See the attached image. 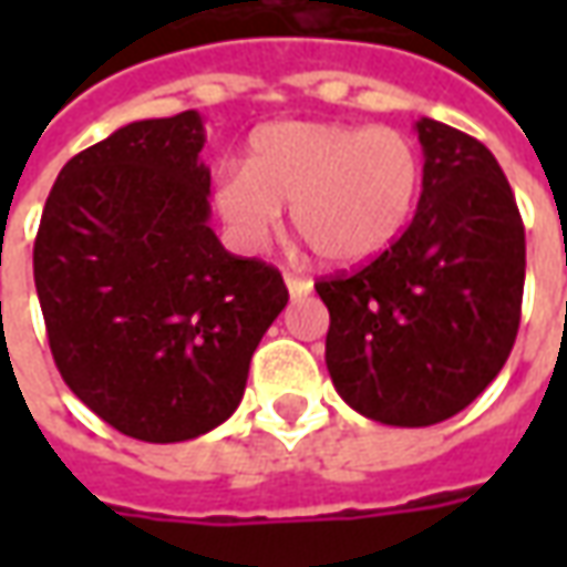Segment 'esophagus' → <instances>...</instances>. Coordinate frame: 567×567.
<instances>
[{"instance_id":"obj_1","label":"esophagus","mask_w":567,"mask_h":567,"mask_svg":"<svg viewBox=\"0 0 567 567\" xmlns=\"http://www.w3.org/2000/svg\"><path fill=\"white\" fill-rule=\"evenodd\" d=\"M285 285H288V295L291 297H307L312 291V279L295 276V272H285Z\"/></svg>"}]
</instances>
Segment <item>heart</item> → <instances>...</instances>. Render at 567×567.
I'll return each instance as SVG.
<instances>
[{"instance_id":"heart-1","label":"heart","mask_w":567,"mask_h":567,"mask_svg":"<svg viewBox=\"0 0 567 567\" xmlns=\"http://www.w3.org/2000/svg\"><path fill=\"white\" fill-rule=\"evenodd\" d=\"M422 154L394 127L279 121L251 133L243 169L215 182L236 246L260 251L291 206L295 230L328 264L352 267L392 246L416 212Z\"/></svg>"}]
</instances>
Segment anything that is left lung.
I'll use <instances>...</instances> for the list:
<instances>
[{
	"label": "left lung",
	"instance_id": "1",
	"mask_svg": "<svg viewBox=\"0 0 567 567\" xmlns=\"http://www.w3.org/2000/svg\"><path fill=\"white\" fill-rule=\"evenodd\" d=\"M416 133L425 169L410 227L361 270L316 282L337 392L401 427L462 413L498 377L525 285V227L495 154L431 117Z\"/></svg>",
	"mask_w": 567,
	"mask_h": 567
}]
</instances>
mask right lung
Instances as JSON below:
<instances>
[{
  "mask_svg": "<svg viewBox=\"0 0 567 567\" xmlns=\"http://www.w3.org/2000/svg\"><path fill=\"white\" fill-rule=\"evenodd\" d=\"M197 112L115 130L60 169L32 276L60 377L127 437L178 443L230 419L288 303L282 272L209 227Z\"/></svg>",
  "mask_w": 567,
  "mask_h": 567,
  "instance_id": "right-lung-1",
  "label": "right lung"
}]
</instances>
